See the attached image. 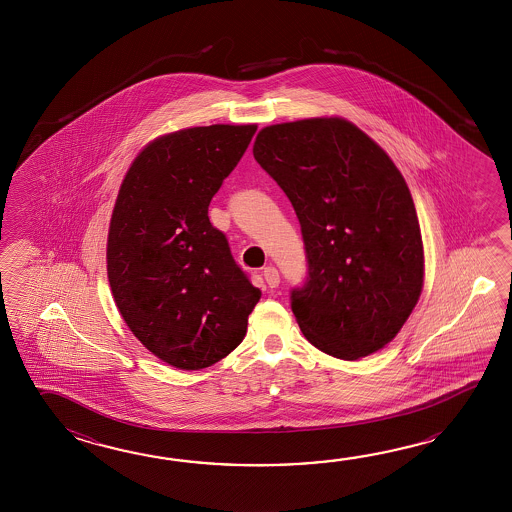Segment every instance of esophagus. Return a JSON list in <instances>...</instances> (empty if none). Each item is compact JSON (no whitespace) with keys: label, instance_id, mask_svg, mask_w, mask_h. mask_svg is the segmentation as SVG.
<instances>
[{"label":"esophagus","instance_id":"1","mask_svg":"<svg viewBox=\"0 0 512 512\" xmlns=\"http://www.w3.org/2000/svg\"><path fill=\"white\" fill-rule=\"evenodd\" d=\"M263 278H265L267 285H269L271 289H274V287H278V283H280V272H278L276 267L269 265V267L263 269Z\"/></svg>","mask_w":512,"mask_h":512}]
</instances>
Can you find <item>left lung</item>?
<instances>
[{"instance_id": "8db88e82", "label": "left lung", "mask_w": 512, "mask_h": 512, "mask_svg": "<svg viewBox=\"0 0 512 512\" xmlns=\"http://www.w3.org/2000/svg\"><path fill=\"white\" fill-rule=\"evenodd\" d=\"M252 153L300 221L307 278L291 291V309L304 337L342 360L384 348L425 276L414 199L397 166L338 117L267 126Z\"/></svg>"}]
</instances>
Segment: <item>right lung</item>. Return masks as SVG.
<instances>
[{
  "mask_svg": "<svg viewBox=\"0 0 512 512\" xmlns=\"http://www.w3.org/2000/svg\"><path fill=\"white\" fill-rule=\"evenodd\" d=\"M256 128L212 124L163 135L120 185L106 254L111 293L142 346L179 370L227 357L260 300L208 219Z\"/></svg>",
  "mask_w": 512,
  "mask_h": 512,
  "instance_id": "1",
  "label": "right lung"
}]
</instances>
